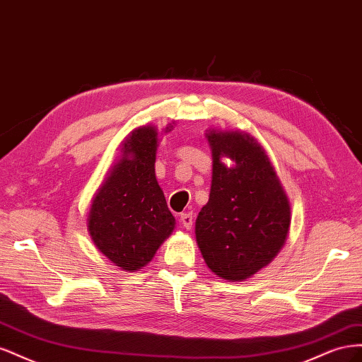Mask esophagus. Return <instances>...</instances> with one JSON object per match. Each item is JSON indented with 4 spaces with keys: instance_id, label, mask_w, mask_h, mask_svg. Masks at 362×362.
I'll use <instances>...</instances> for the list:
<instances>
[{
    "instance_id": "esophagus-1",
    "label": "esophagus",
    "mask_w": 362,
    "mask_h": 362,
    "mask_svg": "<svg viewBox=\"0 0 362 362\" xmlns=\"http://www.w3.org/2000/svg\"><path fill=\"white\" fill-rule=\"evenodd\" d=\"M180 222H181V225H182L185 229H192L193 222H194L193 214H192V213H182V214L180 216Z\"/></svg>"
}]
</instances>
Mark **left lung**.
<instances>
[{"label":"left lung","instance_id":"left-lung-1","mask_svg":"<svg viewBox=\"0 0 362 362\" xmlns=\"http://www.w3.org/2000/svg\"><path fill=\"white\" fill-rule=\"evenodd\" d=\"M210 199L194 234L206 266L228 281H245L266 267L287 242L291 208L266 151L243 131L210 129ZM223 158L235 164L228 167Z\"/></svg>","mask_w":362,"mask_h":362}]
</instances>
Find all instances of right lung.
Instances as JSON below:
<instances>
[{
	"label": "right lung",
	"instance_id": "add662e5",
	"mask_svg": "<svg viewBox=\"0 0 362 362\" xmlns=\"http://www.w3.org/2000/svg\"><path fill=\"white\" fill-rule=\"evenodd\" d=\"M170 128H164V133ZM157 146L156 127L131 131L87 216V229L98 250L127 272L145 267L175 228L156 178Z\"/></svg>",
	"mask_w": 362,
	"mask_h": 362
}]
</instances>
